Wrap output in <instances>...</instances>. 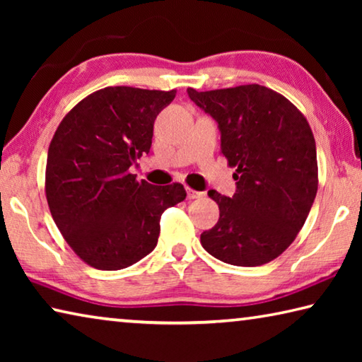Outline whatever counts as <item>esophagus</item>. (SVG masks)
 <instances>
[{
  "label": "esophagus",
  "mask_w": 362,
  "mask_h": 362,
  "mask_svg": "<svg viewBox=\"0 0 362 362\" xmlns=\"http://www.w3.org/2000/svg\"><path fill=\"white\" fill-rule=\"evenodd\" d=\"M201 196H203V193H199V192H196V189L187 187V198L188 199H196V198H201Z\"/></svg>",
  "instance_id": "esophagus-1"
}]
</instances>
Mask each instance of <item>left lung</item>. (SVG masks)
Wrapping results in <instances>:
<instances>
[{
    "label": "left lung",
    "instance_id": "left-lung-1",
    "mask_svg": "<svg viewBox=\"0 0 362 362\" xmlns=\"http://www.w3.org/2000/svg\"><path fill=\"white\" fill-rule=\"evenodd\" d=\"M187 90L218 122L220 153L236 169L233 198L209 192L220 217L201 233V244L236 267L274 260L296 240L316 198V144L308 121L284 95L260 84Z\"/></svg>",
    "mask_w": 362,
    "mask_h": 362
}]
</instances>
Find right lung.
Returning a JSON list of instances; mask_svg holds the SVG:
<instances>
[{
  "instance_id": "right-lung-1",
  "label": "right lung",
  "mask_w": 362,
  "mask_h": 362,
  "mask_svg": "<svg viewBox=\"0 0 362 362\" xmlns=\"http://www.w3.org/2000/svg\"><path fill=\"white\" fill-rule=\"evenodd\" d=\"M177 90L115 86L78 102L60 121L47 150L49 211L79 259L121 269L155 249L159 220L185 199L182 183L158 187L129 168L150 153L158 113Z\"/></svg>"
}]
</instances>
